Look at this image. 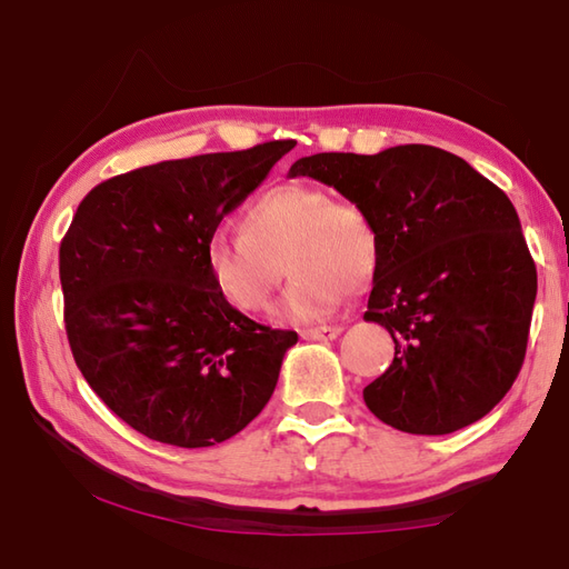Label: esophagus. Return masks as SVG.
<instances>
[{"instance_id": "1", "label": "esophagus", "mask_w": 569, "mask_h": 569, "mask_svg": "<svg viewBox=\"0 0 569 569\" xmlns=\"http://www.w3.org/2000/svg\"><path fill=\"white\" fill-rule=\"evenodd\" d=\"M340 332H342L340 325H322V328L300 330V337H303V340H312V342H328V340H335Z\"/></svg>"}]
</instances>
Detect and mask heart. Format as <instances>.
Returning <instances> with one entry per match:
<instances>
[{
	"mask_svg": "<svg viewBox=\"0 0 569 569\" xmlns=\"http://www.w3.org/2000/svg\"><path fill=\"white\" fill-rule=\"evenodd\" d=\"M283 263L293 273L281 318L318 322L365 291L381 263V237L371 214L328 190L283 183L263 190L241 212V229L220 227L204 241L212 286L239 312L271 308Z\"/></svg>",
	"mask_w": 569,
	"mask_h": 569,
	"instance_id": "b5f03b06",
	"label": "heart"
}]
</instances>
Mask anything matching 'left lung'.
Segmentation results:
<instances>
[{
	"label": "left lung",
	"instance_id": "8db88e82",
	"mask_svg": "<svg viewBox=\"0 0 569 569\" xmlns=\"http://www.w3.org/2000/svg\"><path fill=\"white\" fill-rule=\"evenodd\" d=\"M288 176L332 186L381 237L365 320L391 332V367L365 389L379 420L447 435L485 418L523 367L538 273L506 192L459 156L406 143L316 153Z\"/></svg>",
	"mask_w": 569,
	"mask_h": 569
}]
</instances>
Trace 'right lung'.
<instances>
[{
	"mask_svg": "<svg viewBox=\"0 0 569 569\" xmlns=\"http://www.w3.org/2000/svg\"><path fill=\"white\" fill-rule=\"evenodd\" d=\"M293 141L161 161L94 186L60 241L66 332L104 406L156 442L210 447L276 389L293 330L217 293L204 241Z\"/></svg>",
	"mask_w": 569,
	"mask_h": 569,
	"instance_id": "right-lung-1",
	"label": "right lung"
}]
</instances>
